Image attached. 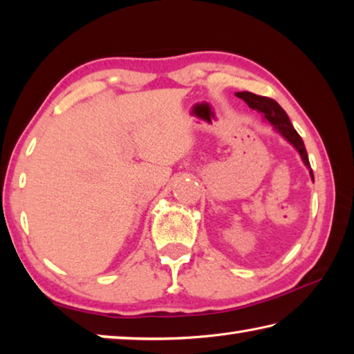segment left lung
Masks as SVG:
<instances>
[{
	"label": "left lung",
	"mask_w": 354,
	"mask_h": 354,
	"mask_svg": "<svg viewBox=\"0 0 354 354\" xmlns=\"http://www.w3.org/2000/svg\"><path fill=\"white\" fill-rule=\"evenodd\" d=\"M239 98H242L245 103H247L251 109L257 111L259 113H262L263 118L267 120V122H270L274 129L279 131V134L284 137V139L289 140L293 147L298 149V153L301 154V159L304 165L309 169L310 173V178L314 179V173L310 170V164H309V159H308V151L306 148H304V143L303 139L299 137V134L295 131V128L292 127L289 117H287L286 111L281 107L277 101L268 98V97H261V95H256V93H251V92H237L236 93Z\"/></svg>",
	"instance_id": "left-lung-1"
}]
</instances>
